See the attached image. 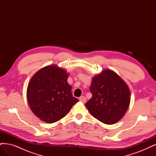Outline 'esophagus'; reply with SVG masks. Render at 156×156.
I'll return each instance as SVG.
<instances>
[{
    "instance_id": "1",
    "label": "esophagus",
    "mask_w": 156,
    "mask_h": 156,
    "mask_svg": "<svg viewBox=\"0 0 156 156\" xmlns=\"http://www.w3.org/2000/svg\"><path fill=\"white\" fill-rule=\"evenodd\" d=\"M79 101H81L83 103H85L87 101V99L84 96H81L79 98Z\"/></svg>"
}]
</instances>
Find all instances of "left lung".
I'll list each match as a JSON object with an SVG mask.
<instances>
[{
    "label": "left lung",
    "instance_id": "left-lung-1",
    "mask_svg": "<svg viewBox=\"0 0 156 156\" xmlns=\"http://www.w3.org/2000/svg\"><path fill=\"white\" fill-rule=\"evenodd\" d=\"M90 91L92 96L85 106L95 119L103 123H116L124 116L129 107V89L113 71L103 70L94 77Z\"/></svg>",
    "mask_w": 156,
    "mask_h": 156
}]
</instances>
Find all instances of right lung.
<instances>
[{
  "mask_svg": "<svg viewBox=\"0 0 156 156\" xmlns=\"http://www.w3.org/2000/svg\"><path fill=\"white\" fill-rule=\"evenodd\" d=\"M68 74L56 66H48L32 77L27 96L34 114L51 124L62 119L79 100L73 96L68 83Z\"/></svg>",
  "mask_w": 156,
  "mask_h": 156,
  "instance_id": "obj_1",
  "label": "right lung"
}]
</instances>
